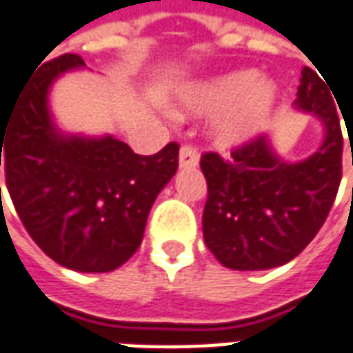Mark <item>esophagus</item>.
I'll list each match as a JSON object with an SVG mask.
<instances>
[{
	"label": "esophagus",
	"instance_id": "1",
	"mask_svg": "<svg viewBox=\"0 0 353 353\" xmlns=\"http://www.w3.org/2000/svg\"><path fill=\"white\" fill-rule=\"evenodd\" d=\"M199 165V154L193 146H181L179 148V168H195Z\"/></svg>",
	"mask_w": 353,
	"mask_h": 353
}]
</instances>
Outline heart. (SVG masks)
I'll return each instance as SVG.
<instances>
[{"instance_id":"heart-1","label":"heart","mask_w":353,"mask_h":353,"mask_svg":"<svg viewBox=\"0 0 353 353\" xmlns=\"http://www.w3.org/2000/svg\"><path fill=\"white\" fill-rule=\"evenodd\" d=\"M277 88L272 79L258 78L254 70H236L207 79L181 97L179 117H216L213 140L232 150L256 140L272 121Z\"/></svg>"}]
</instances>
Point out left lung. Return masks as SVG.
Segmentation results:
<instances>
[{
  "mask_svg": "<svg viewBox=\"0 0 353 353\" xmlns=\"http://www.w3.org/2000/svg\"><path fill=\"white\" fill-rule=\"evenodd\" d=\"M326 81V79H324ZM303 68L295 109L324 127L319 150L301 162H285L261 134L223 160L201 156L207 179L203 236L225 268L272 270L297 258L324 225L342 179V128L326 83Z\"/></svg>",
  "mask_w": 353,
  "mask_h": 353,
  "instance_id": "1",
  "label": "left lung"
}]
</instances>
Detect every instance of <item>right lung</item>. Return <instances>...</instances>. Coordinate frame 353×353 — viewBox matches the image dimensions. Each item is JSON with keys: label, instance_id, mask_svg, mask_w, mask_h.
Listing matches in <instances>:
<instances>
[{"label": "right lung", "instance_id": "add662e5", "mask_svg": "<svg viewBox=\"0 0 353 353\" xmlns=\"http://www.w3.org/2000/svg\"><path fill=\"white\" fill-rule=\"evenodd\" d=\"M83 66L78 54L39 64L0 119V165L39 248L68 270L103 274L139 250L154 201L177 172L179 146L170 142L154 156H140L111 134L62 132L48 93L58 76Z\"/></svg>", "mask_w": 353, "mask_h": 353}]
</instances>
